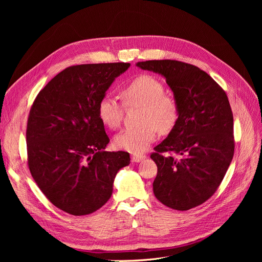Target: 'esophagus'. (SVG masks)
<instances>
[{"label":"esophagus","mask_w":262,"mask_h":262,"mask_svg":"<svg viewBox=\"0 0 262 262\" xmlns=\"http://www.w3.org/2000/svg\"><path fill=\"white\" fill-rule=\"evenodd\" d=\"M146 158V156L145 155H139V154H133L132 155V160L134 161V162H140V161H142V160H144Z\"/></svg>","instance_id":"34e87169"}]
</instances>
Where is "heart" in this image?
<instances>
[{
	"instance_id": "heart-1",
	"label": "heart",
	"mask_w": 262,
	"mask_h": 262,
	"mask_svg": "<svg viewBox=\"0 0 262 262\" xmlns=\"http://www.w3.org/2000/svg\"><path fill=\"white\" fill-rule=\"evenodd\" d=\"M124 105L141 107V125L122 130L115 137V144L132 153L144 152L156 138L158 130L168 134L180 116V107L173 95L164 92V86L156 77L142 74L121 90ZM101 121L109 128H117L123 119L122 105L110 96H104L98 106Z\"/></svg>"
}]
</instances>
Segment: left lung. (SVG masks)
Returning a JSON list of instances; mask_svg holds the SVG:
<instances>
[{"label":"left lung","mask_w":262,"mask_h":262,"mask_svg":"<svg viewBox=\"0 0 262 262\" xmlns=\"http://www.w3.org/2000/svg\"><path fill=\"white\" fill-rule=\"evenodd\" d=\"M166 78L180 107L168 137L150 155L157 176L156 199L189 210L213 195L233 157V117L225 91L200 68L177 60L136 63Z\"/></svg>","instance_id":"8db88e82"}]
</instances>
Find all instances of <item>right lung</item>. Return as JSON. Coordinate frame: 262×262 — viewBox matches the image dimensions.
<instances>
[{
    "instance_id": "add662e5",
    "label": "right lung",
    "mask_w": 262,
    "mask_h": 262,
    "mask_svg": "<svg viewBox=\"0 0 262 262\" xmlns=\"http://www.w3.org/2000/svg\"><path fill=\"white\" fill-rule=\"evenodd\" d=\"M129 63H89L64 69L39 92L26 129L29 168L48 200L72 215L100 209L113 194L126 152H106L109 142L100 101Z\"/></svg>"
}]
</instances>
